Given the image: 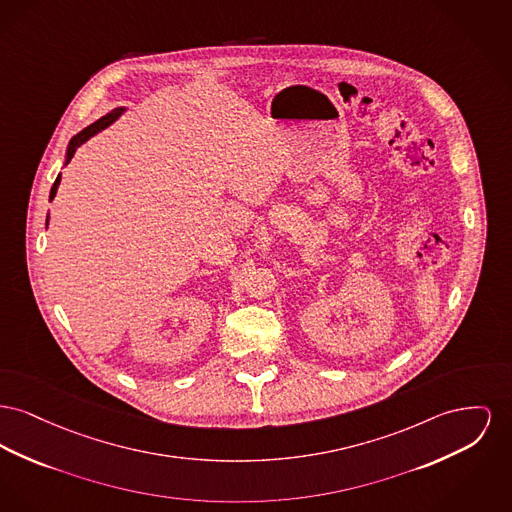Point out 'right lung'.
<instances>
[{
    "instance_id": "1",
    "label": "right lung",
    "mask_w": 512,
    "mask_h": 512,
    "mask_svg": "<svg viewBox=\"0 0 512 512\" xmlns=\"http://www.w3.org/2000/svg\"><path fill=\"white\" fill-rule=\"evenodd\" d=\"M127 112V108L125 106H120V108H114L112 112H108L106 116H102L100 120L94 121L91 123L89 127H85V129H81L77 135H73L71 137V141H69V145H67V151H65V160H63V166L65 164H69V160L73 158V154L75 151L83 145V143H87L91 137L94 135H98L100 131H104L106 127H110L114 121L118 120L120 116H123ZM61 174H58V178L54 181V185H52V189H50V201H54V197H56V193H58V187H60ZM48 222H50V212H48V216H46V228H48Z\"/></svg>"
}]
</instances>
